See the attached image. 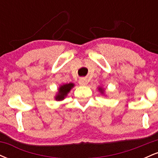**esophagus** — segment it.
Returning <instances> with one entry per match:
<instances>
[{"mask_svg":"<svg viewBox=\"0 0 158 158\" xmlns=\"http://www.w3.org/2000/svg\"><path fill=\"white\" fill-rule=\"evenodd\" d=\"M79 85H81V86H86V85H88V81H87V79H85V78H81V79H79Z\"/></svg>","mask_w":158,"mask_h":158,"instance_id":"esophagus-1","label":"esophagus"}]
</instances>
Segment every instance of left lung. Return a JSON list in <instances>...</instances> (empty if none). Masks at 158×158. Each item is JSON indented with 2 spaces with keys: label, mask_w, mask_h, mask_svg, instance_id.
Here are the masks:
<instances>
[{
  "label": "left lung",
  "mask_w": 158,
  "mask_h": 158,
  "mask_svg": "<svg viewBox=\"0 0 158 158\" xmlns=\"http://www.w3.org/2000/svg\"><path fill=\"white\" fill-rule=\"evenodd\" d=\"M98 90H99V91L100 92L101 94H102V95H105V94H105L104 93L105 89H104V88H102V87H98Z\"/></svg>",
  "instance_id": "8db88e82"
}]
</instances>
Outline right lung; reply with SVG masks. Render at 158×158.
Returning <instances> with one entry per match:
<instances>
[{
    "instance_id": "1",
    "label": "right lung",
    "mask_w": 158,
    "mask_h": 158,
    "mask_svg": "<svg viewBox=\"0 0 158 158\" xmlns=\"http://www.w3.org/2000/svg\"><path fill=\"white\" fill-rule=\"evenodd\" d=\"M75 86L73 83L70 82L68 84H63L59 86V89H58L57 94H56L55 99L56 101H61L64 99L65 97L68 96L69 92L70 90Z\"/></svg>"
}]
</instances>
